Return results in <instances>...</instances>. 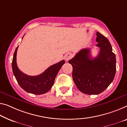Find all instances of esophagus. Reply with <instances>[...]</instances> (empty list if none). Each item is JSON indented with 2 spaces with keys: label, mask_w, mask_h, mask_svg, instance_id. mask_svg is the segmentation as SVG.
<instances>
[{
  "label": "esophagus",
  "mask_w": 127,
  "mask_h": 127,
  "mask_svg": "<svg viewBox=\"0 0 127 127\" xmlns=\"http://www.w3.org/2000/svg\"><path fill=\"white\" fill-rule=\"evenodd\" d=\"M72 57H73V55H72V54L70 53H68L66 54V55L65 56V61H69L70 59H71Z\"/></svg>",
  "instance_id": "esophagus-1"
}]
</instances>
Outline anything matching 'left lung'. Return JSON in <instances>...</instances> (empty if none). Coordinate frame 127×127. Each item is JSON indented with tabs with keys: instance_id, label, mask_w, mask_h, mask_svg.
I'll return each mask as SVG.
<instances>
[{
	"instance_id": "8db88e82",
	"label": "left lung",
	"mask_w": 127,
	"mask_h": 127,
	"mask_svg": "<svg viewBox=\"0 0 127 127\" xmlns=\"http://www.w3.org/2000/svg\"><path fill=\"white\" fill-rule=\"evenodd\" d=\"M96 41L100 51L91 57L90 49H83L69 61L73 66V81L80 91L86 94H99L112 83L116 73V56L108 39L96 32Z\"/></svg>"
}]
</instances>
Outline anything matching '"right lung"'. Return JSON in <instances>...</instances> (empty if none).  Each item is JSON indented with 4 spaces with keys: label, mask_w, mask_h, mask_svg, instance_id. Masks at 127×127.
<instances>
[{
    "label": "right lung",
    "mask_w": 127,
    "mask_h": 127,
    "mask_svg": "<svg viewBox=\"0 0 127 127\" xmlns=\"http://www.w3.org/2000/svg\"><path fill=\"white\" fill-rule=\"evenodd\" d=\"M19 46L13 54L12 67L13 75L17 83L26 92L34 95H41L46 93L52 89L54 80L65 61L60 62L49 67L42 74L36 76L28 75L19 69L16 64V54Z\"/></svg>",
    "instance_id": "obj_1"
}]
</instances>
